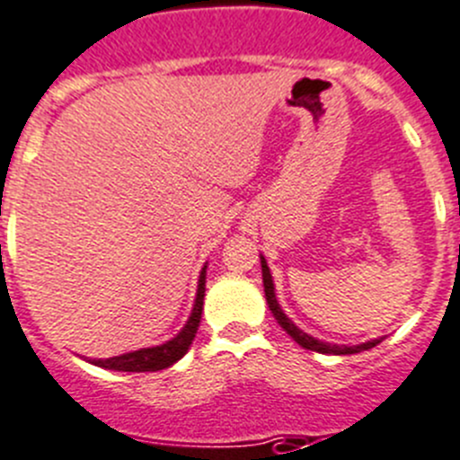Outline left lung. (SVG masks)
Masks as SVG:
<instances>
[{
	"mask_svg": "<svg viewBox=\"0 0 460 460\" xmlns=\"http://www.w3.org/2000/svg\"><path fill=\"white\" fill-rule=\"evenodd\" d=\"M261 270H263V286H265V299H268V306L270 311H272V315L277 317V322L281 324L283 329H286V333L288 336H293V341L297 342V345H302L304 349H311V351H320V354H358V351H366V349H372V347L379 345L384 338H376V341H370V342H363V345H354V347H347V345H329V342H322L317 341V338L308 336V333H304L302 329H297L293 324V320H290L286 313L281 311V306H279L277 302V295H274V283H272V274H270V268L268 263H265V259L261 256Z\"/></svg>",
	"mask_w": 460,
	"mask_h": 460,
	"instance_id": "obj_1",
	"label": "left lung"
}]
</instances>
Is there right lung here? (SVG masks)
<instances>
[{
    "label": "right lung",
    "mask_w": 460,
    "mask_h": 460,
    "mask_svg": "<svg viewBox=\"0 0 460 460\" xmlns=\"http://www.w3.org/2000/svg\"><path fill=\"white\" fill-rule=\"evenodd\" d=\"M204 283H206V268L199 274V286H197V299L195 308L190 313V320H188L186 327L181 329L177 338L167 341L165 345L149 347V349H138L128 351V354L113 356V358L106 360H93L94 366L109 367V370H119V372H156L163 367H170L172 363H177L188 349H190L192 341H195L197 327H199L201 320V308H204Z\"/></svg>",
    "instance_id": "right-lung-1"
}]
</instances>
